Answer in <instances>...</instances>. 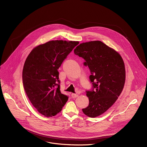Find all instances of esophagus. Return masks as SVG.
Here are the masks:
<instances>
[{"label":"esophagus","mask_w":147,"mask_h":147,"mask_svg":"<svg viewBox=\"0 0 147 147\" xmlns=\"http://www.w3.org/2000/svg\"><path fill=\"white\" fill-rule=\"evenodd\" d=\"M71 97H72V98H76V97H78V94H75V93H72L71 94Z\"/></svg>","instance_id":"esophagus-1"}]
</instances>
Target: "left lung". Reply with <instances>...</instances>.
Instances as JSON below:
<instances>
[{"label": "left lung", "instance_id": "1", "mask_svg": "<svg viewBox=\"0 0 147 147\" xmlns=\"http://www.w3.org/2000/svg\"><path fill=\"white\" fill-rule=\"evenodd\" d=\"M74 53L85 61L93 84L92 90L86 91L89 105L83 112L91 118L98 117L115 103L123 89L125 63L118 52L100 41L80 43Z\"/></svg>", "mask_w": 147, "mask_h": 147}]
</instances>
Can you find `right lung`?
<instances>
[{"label":"right lung","instance_id":"right-lung-1","mask_svg":"<svg viewBox=\"0 0 147 147\" xmlns=\"http://www.w3.org/2000/svg\"><path fill=\"white\" fill-rule=\"evenodd\" d=\"M78 41H50L34 47L26 59L22 83L30 101L42 115L55 116L68 97L61 93L58 69Z\"/></svg>","mask_w":147,"mask_h":147}]
</instances>
